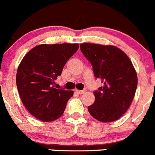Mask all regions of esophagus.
<instances>
[{
    "instance_id": "obj_1",
    "label": "esophagus",
    "mask_w": 155,
    "mask_h": 155,
    "mask_svg": "<svg viewBox=\"0 0 155 155\" xmlns=\"http://www.w3.org/2000/svg\"><path fill=\"white\" fill-rule=\"evenodd\" d=\"M85 91H86L85 90L81 91V90H78V89H76V90H75V92L78 94H83L84 93H85Z\"/></svg>"
}]
</instances>
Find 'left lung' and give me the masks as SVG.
<instances>
[{"mask_svg": "<svg viewBox=\"0 0 155 155\" xmlns=\"http://www.w3.org/2000/svg\"><path fill=\"white\" fill-rule=\"evenodd\" d=\"M81 51L91 64L103 87L94 91L95 101L88 106L91 115L101 122L120 118L130 107L137 86V73L124 52L117 47L85 43Z\"/></svg>", "mask_w": 155, "mask_h": 155, "instance_id": "8db88e82", "label": "left lung"}]
</instances>
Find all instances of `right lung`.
<instances>
[{"instance_id": "1", "label": "right lung", "mask_w": 155, "mask_h": 155, "mask_svg": "<svg viewBox=\"0 0 155 155\" xmlns=\"http://www.w3.org/2000/svg\"><path fill=\"white\" fill-rule=\"evenodd\" d=\"M78 48V44L41 45L24 57L17 71V87L22 103L35 117L48 122L63 114L73 91L55 88V80Z\"/></svg>"}]
</instances>
